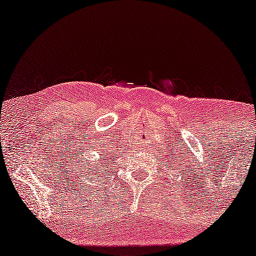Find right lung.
<instances>
[{"label":"right lung","instance_id":"add662e5","mask_svg":"<svg viewBox=\"0 0 256 256\" xmlns=\"http://www.w3.org/2000/svg\"><path fill=\"white\" fill-rule=\"evenodd\" d=\"M90 166H92V174H94V173H95V172L98 171H98H96V167L94 166V165H90ZM88 173H89V172H88Z\"/></svg>","mask_w":256,"mask_h":256}]
</instances>
